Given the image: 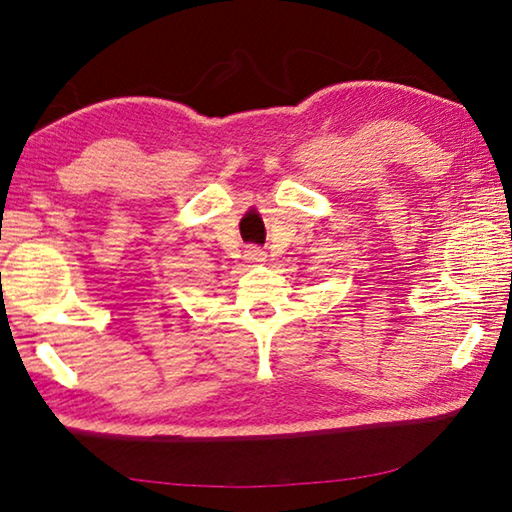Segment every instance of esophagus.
<instances>
[{
    "label": "esophagus",
    "mask_w": 512,
    "mask_h": 512,
    "mask_svg": "<svg viewBox=\"0 0 512 512\" xmlns=\"http://www.w3.org/2000/svg\"><path fill=\"white\" fill-rule=\"evenodd\" d=\"M246 259L250 264H262L264 259H266V253L262 248H257V246H250L248 250H246Z\"/></svg>",
    "instance_id": "esophagus-1"
}]
</instances>
